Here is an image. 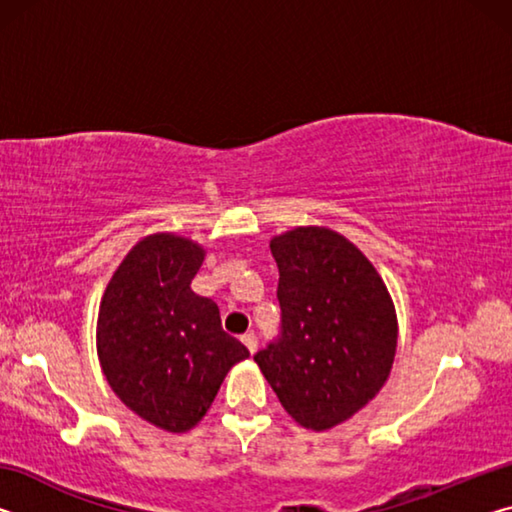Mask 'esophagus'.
I'll return each instance as SVG.
<instances>
[{
    "label": "esophagus",
    "instance_id": "34e87169",
    "mask_svg": "<svg viewBox=\"0 0 512 512\" xmlns=\"http://www.w3.org/2000/svg\"><path fill=\"white\" fill-rule=\"evenodd\" d=\"M241 343L246 345L250 354L257 352V336L255 334H244V336H241Z\"/></svg>",
    "mask_w": 512,
    "mask_h": 512
}]
</instances>
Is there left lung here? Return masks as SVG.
Listing matches in <instances>:
<instances>
[{
	"label": "left lung",
	"mask_w": 512,
	"mask_h": 512,
	"mask_svg": "<svg viewBox=\"0 0 512 512\" xmlns=\"http://www.w3.org/2000/svg\"><path fill=\"white\" fill-rule=\"evenodd\" d=\"M282 336L255 363L293 420L327 431L361 411L391 375L397 314L384 280L336 230L298 225L271 239Z\"/></svg>",
	"instance_id": "obj_1"
}]
</instances>
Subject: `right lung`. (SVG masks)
I'll list each match as a JSON object with an SVG mask.
<instances>
[{"instance_id": "right-lung-1", "label": "right lung", "mask_w": 512, "mask_h": 512, "mask_svg": "<svg viewBox=\"0 0 512 512\" xmlns=\"http://www.w3.org/2000/svg\"><path fill=\"white\" fill-rule=\"evenodd\" d=\"M196 241L155 232L121 259L101 296L97 354L128 409L169 433L194 429L248 350L223 332L216 302L196 296Z\"/></svg>"}]
</instances>
